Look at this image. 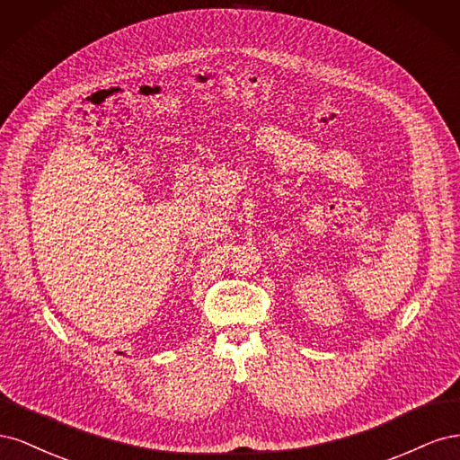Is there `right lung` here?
Segmentation results:
<instances>
[{
    "instance_id": "right-lung-1",
    "label": "right lung",
    "mask_w": 460,
    "mask_h": 460,
    "mask_svg": "<svg viewBox=\"0 0 460 460\" xmlns=\"http://www.w3.org/2000/svg\"><path fill=\"white\" fill-rule=\"evenodd\" d=\"M119 355H124V353H119Z\"/></svg>"
}]
</instances>
